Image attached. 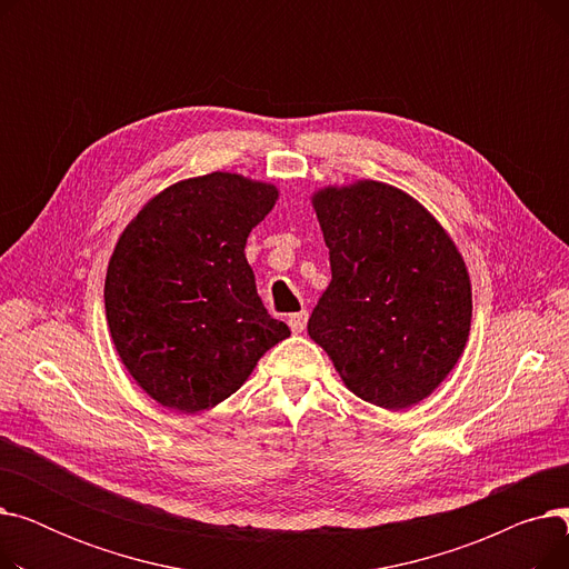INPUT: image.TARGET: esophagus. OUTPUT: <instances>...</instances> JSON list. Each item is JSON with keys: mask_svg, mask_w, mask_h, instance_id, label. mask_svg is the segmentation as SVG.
Returning a JSON list of instances; mask_svg holds the SVG:
<instances>
[{"mask_svg": "<svg viewBox=\"0 0 569 569\" xmlns=\"http://www.w3.org/2000/svg\"><path fill=\"white\" fill-rule=\"evenodd\" d=\"M307 320H309V313L307 311H297V313H290L288 316V327L295 332V335H302L307 330Z\"/></svg>", "mask_w": 569, "mask_h": 569, "instance_id": "esophagus-1", "label": "esophagus"}]
</instances>
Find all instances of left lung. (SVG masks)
<instances>
[{"label": "left lung", "instance_id": "1", "mask_svg": "<svg viewBox=\"0 0 569 569\" xmlns=\"http://www.w3.org/2000/svg\"><path fill=\"white\" fill-rule=\"evenodd\" d=\"M332 281L309 337L348 390L401 410L427 399L466 348L472 295L455 242L427 209L382 182L313 193Z\"/></svg>", "mask_w": 569, "mask_h": 569}]
</instances>
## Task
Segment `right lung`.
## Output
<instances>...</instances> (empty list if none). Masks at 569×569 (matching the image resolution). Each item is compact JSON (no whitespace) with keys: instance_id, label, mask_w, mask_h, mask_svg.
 Returning <instances> with one entry per match:
<instances>
[{"instance_id":"obj_1","label":"right lung","mask_w":569,"mask_h":569,"mask_svg":"<svg viewBox=\"0 0 569 569\" xmlns=\"http://www.w3.org/2000/svg\"><path fill=\"white\" fill-rule=\"evenodd\" d=\"M279 191L234 172L184 179L127 226L106 274V318L119 360L166 408L200 412L290 337L256 290L244 247Z\"/></svg>"}]
</instances>
